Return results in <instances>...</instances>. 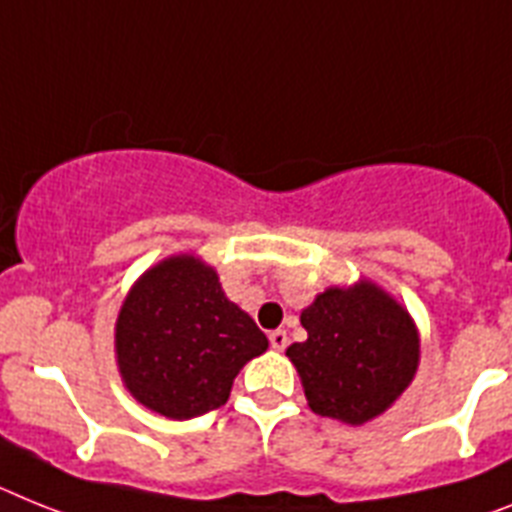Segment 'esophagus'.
<instances>
[{
	"label": "esophagus",
	"instance_id": "obj_1",
	"mask_svg": "<svg viewBox=\"0 0 512 512\" xmlns=\"http://www.w3.org/2000/svg\"><path fill=\"white\" fill-rule=\"evenodd\" d=\"M268 338H270V346H273L276 351H283L286 346H289V336H286V330H273Z\"/></svg>",
	"mask_w": 512,
	"mask_h": 512
}]
</instances>
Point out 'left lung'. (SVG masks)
<instances>
[{
  "label": "left lung",
  "instance_id": "obj_1",
  "mask_svg": "<svg viewBox=\"0 0 512 512\" xmlns=\"http://www.w3.org/2000/svg\"><path fill=\"white\" fill-rule=\"evenodd\" d=\"M307 341L286 356L302 377L309 409L346 424L380 416L409 388L419 367L411 315L372 281L317 294L302 312Z\"/></svg>",
  "mask_w": 512,
  "mask_h": 512
}]
</instances>
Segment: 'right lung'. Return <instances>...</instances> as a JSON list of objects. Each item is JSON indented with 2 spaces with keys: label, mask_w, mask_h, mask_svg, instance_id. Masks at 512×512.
Here are the masks:
<instances>
[{
  "label": "right lung",
  "mask_w": 512,
  "mask_h": 512,
  "mask_svg": "<svg viewBox=\"0 0 512 512\" xmlns=\"http://www.w3.org/2000/svg\"><path fill=\"white\" fill-rule=\"evenodd\" d=\"M117 364L137 401L169 419H192L229 401L239 369L268 338L226 299L218 273L192 255L145 270L117 317Z\"/></svg>",
  "instance_id": "1"
}]
</instances>
